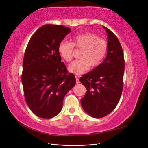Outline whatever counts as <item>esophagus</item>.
I'll return each mask as SVG.
<instances>
[{
	"label": "esophagus",
	"instance_id": "1",
	"mask_svg": "<svg viewBox=\"0 0 148 148\" xmlns=\"http://www.w3.org/2000/svg\"><path fill=\"white\" fill-rule=\"evenodd\" d=\"M76 84L79 83V78H78L77 76H76Z\"/></svg>",
	"mask_w": 148,
	"mask_h": 148
}]
</instances>
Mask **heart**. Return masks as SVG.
<instances>
[{"instance_id":"b5f03b06","label":"heart","mask_w":148,"mask_h":148,"mask_svg":"<svg viewBox=\"0 0 148 148\" xmlns=\"http://www.w3.org/2000/svg\"><path fill=\"white\" fill-rule=\"evenodd\" d=\"M74 47L81 49V59L72 62L69 65V71L75 74H81L92 67L101 64L108 50L106 40L95 34L85 32L72 38V43L63 40L58 45L59 55L64 60L69 62L73 58Z\"/></svg>"}]
</instances>
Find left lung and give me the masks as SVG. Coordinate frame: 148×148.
<instances>
[{
  "instance_id": "8db88e82",
  "label": "left lung",
  "mask_w": 148,
  "mask_h": 148,
  "mask_svg": "<svg viewBox=\"0 0 148 148\" xmlns=\"http://www.w3.org/2000/svg\"><path fill=\"white\" fill-rule=\"evenodd\" d=\"M108 35V52L104 60L79 81L87 90L81 99L84 111L93 118L111 113L117 106L123 88L125 60L123 49L114 34L103 26Z\"/></svg>"
}]
</instances>
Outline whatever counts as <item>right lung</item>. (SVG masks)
I'll return each mask as SVG.
<instances>
[{"label":"right lung","instance_id":"right-lung-1","mask_svg":"<svg viewBox=\"0 0 148 148\" xmlns=\"http://www.w3.org/2000/svg\"><path fill=\"white\" fill-rule=\"evenodd\" d=\"M70 28L47 24L31 37L25 52L21 82L25 99L34 114L55 117L61 111L66 94L76 84L72 73L61 62L58 45Z\"/></svg>","mask_w":148,"mask_h":148}]
</instances>
